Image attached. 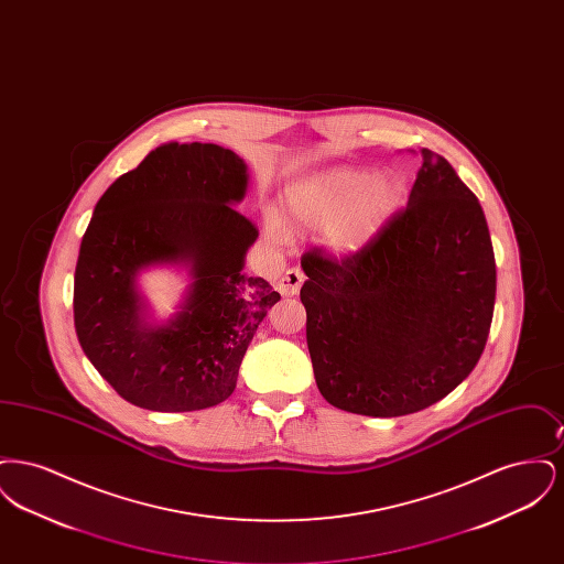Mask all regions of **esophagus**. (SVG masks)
<instances>
[{"mask_svg": "<svg viewBox=\"0 0 564 564\" xmlns=\"http://www.w3.org/2000/svg\"><path fill=\"white\" fill-rule=\"evenodd\" d=\"M304 283V272L300 269L285 270V274L279 279L276 290L283 295H295Z\"/></svg>", "mask_w": 564, "mask_h": 564, "instance_id": "1", "label": "esophagus"}]
</instances>
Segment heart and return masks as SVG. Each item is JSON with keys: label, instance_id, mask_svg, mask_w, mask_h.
I'll return each mask as SVG.
<instances>
[{"label": "heart", "instance_id": "b5f03b06", "mask_svg": "<svg viewBox=\"0 0 564 564\" xmlns=\"http://www.w3.org/2000/svg\"><path fill=\"white\" fill-rule=\"evenodd\" d=\"M400 186L389 175L336 169L297 182L285 192V217L300 228L325 230L336 251H355L389 219L400 203ZM272 237L283 235V224L269 219Z\"/></svg>", "mask_w": 564, "mask_h": 564}]
</instances>
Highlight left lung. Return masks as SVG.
Wrapping results in <instances>:
<instances>
[{"label": "left lung", "mask_w": 564, "mask_h": 564, "mask_svg": "<svg viewBox=\"0 0 564 564\" xmlns=\"http://www.w3.org/2000/svg\"><path fill=\"white\" fill-rule=\"evenodd\" d=\"M408 205L359 251L308 249L306 343L323 398L364 416H403L446 398L490 332L497 269L476 194L421 150Z\"/></svg>", "instance_id": "8db88e82"}]
</instances>
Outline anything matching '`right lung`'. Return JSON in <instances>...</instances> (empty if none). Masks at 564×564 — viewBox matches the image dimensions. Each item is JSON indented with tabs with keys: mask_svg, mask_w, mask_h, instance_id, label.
<instances>
[{
	"mask_svg": "<svg viewBox=\"0 0 564 564\" xmlns=\"http://www.w3.org/2000/svg\"><path fill=\"white\" fill-rule=\"evenodd\" d=\"M247 166L215 143H164L120 175L95 205L74 276L80 347L120 398L154 412L228 400L258 325L281 295L242 274L256 224L237 212ZM184 263L183 311L150 326L138 272Z\"/></svg>",
	"mask_w": 564,
	"mask_h": 564,
	"instance_id": "obj_1",
	"label": "right lung"
}]
</instances>
